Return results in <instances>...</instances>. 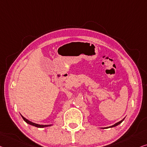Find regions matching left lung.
<instances>
[{"mask_svg": "<svg viewBox=\"0 0 147 147\" xmlns=\"http://www.w3.org/2000/svg\"><path fill=\"white\" fill-rule=\"evenodd\" d=\"M124 119H125V118H123V119L122 120H121V121H120L117 122V123H115L114 125H113L109 126V127H103V129H105V128H110V127H116L117 125H119L120 123H121L123 121Z\"/></svg>", "mask_w": 147, "mask_h": 147, "instance_id": "left-lung-1", "label": "left lung"}]
</instances>
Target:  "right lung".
Returning a JSON list of instances; mask_svg holds the SVG:
<instances>
[{"instance_id":"add662e5","label":"right lung","mask_w":147,"mask_h":147,"mask_svg":"<svg viewBox=\"0 0 147 147\" xmlns=\"http://www.w3.org/2000/svg\"><path fill=\"white\" fill-rule=\"evenodd\" d=\"M21 115V114H20ZM21 116H22V117L23 118V119L24 120V121L27 123L28 124H30V125H33V126H35V127H39V128H43V127H49V126H51L53 124H50V125H39V124H38V123H34V122H32V121H29V120L28 119H26V118H25L24 117L23 115H21Z\"/></svg>"}]
</instances>
